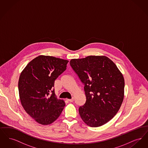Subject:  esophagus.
Listing matches in <instances>:
<instances>
[{
	"label": "esophagus",
	"mask_w": 148,
	"mask_h": 148,
	"mask_svg": "<svg viewBox=\"0 0 148 148\" xmlns=\"http://www.w3.org/2000/svg\"><path fill=\"white\" fill-rule=\"evenodd\" d=\"M68 100L69 101H70V102H73V101H74V98H73L71 99H68Z\"/></svg>",
	"instance_id": "1"
}]
</instances>
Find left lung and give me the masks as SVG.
Wrapping results in <instances>:
<instances>
[{
	"mask_svg": "<svg viewBox=\"0 0 148 148\" xmlns=\"http://www.w3.org/2000/svg\"><path fill=\"white\" fill-rule=\"evenodd\" d=\"M70 64L84 84L86 102L79 108L81 118L91 127H100L113 118L124 97V78L108 57L90 56L73 59Z\"/></svg>",
	"mask_w": 148,
	"mask_h": 148,
	"instance_id": "obj_1",
	"label": "left lung"
}]
</instances>
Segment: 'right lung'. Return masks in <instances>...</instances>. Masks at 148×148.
Wrapping results in <instances>:
<instances>
[{"label": "right lung", "mask_w": 148, "mask_h": 148, "mask_svg": "<svg viewBox=\"0 0 148 148\" xmlns=\"http://www.w3.org/2000/svg\"><path fill=\"white\" fill-rule=\"evenodd\" d=\"M67 60L39 56L21 71L18 89L21 106L40 124L49 125L60 116L65 106L58 99L53 87L55 80L66 69Z\"/></svg>", "instance_id": "right-lung-1"}]
</instances>
